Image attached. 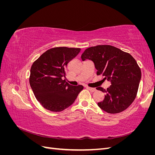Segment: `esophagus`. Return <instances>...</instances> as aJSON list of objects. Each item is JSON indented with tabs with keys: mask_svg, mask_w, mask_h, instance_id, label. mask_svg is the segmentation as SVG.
Returning <instances> with one entry per match:
<instances>
[{
	"mask_svg": "<svg viewBox=\"0 0 155 155\" xmlns=\"http://www.w3.org/2000/svg\"><path fill=\"white\" fill-rule=\"evenodd\" d=\"M86 88L88 89V90H89L91 92H94L96 91V88H91V87H86Z\"/></svg>",
	"mask_w": 155,
	"mask_h": 155,
	"instance_id": "esophagus-1",
	"label": "esophagus"
}]
</instances>
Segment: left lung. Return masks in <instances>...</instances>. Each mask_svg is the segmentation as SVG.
I'll return each instance as SVG.
<instances>
[{
    "label": "left lung",
    "instance_id": "1",
    "mask_svg": "<svg viewBox=\"0 0 155 155\" xmlns=\"http://www.w3.org/2000/svg\"><path fill=\"white\" fill-rule=\"evenodd\" d=\"M83 61L91 60L94 64L97 75L102 74L104 80L110 82L104 100L97 103L100 109L108 113L116 114L125 110L134 100L141 79V70L132 55L110 45H97L85 50Z\"/></svg>",
    "mask_w": 155,
    "mask_h": 155
}]
</instances>
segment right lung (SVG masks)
<instances>
[{
    "mask_svg": "<svg viewBox=\"0 0 155 155\" xmlns=\"http://www.w3.org/2000/svg\"><path fill=\"white\" fill-rule=\"evenodd\" d=\"M80 48L57 47L42 54L30 69V85L38 101L46 109L61 112L71 105L82 85L73 86L66 78L68 63L79 53Z\"/></svg>",
    "mask_w": 155,
    "mask_h": 155,
    "instance_id": "right-lung-1",
    "label": "right lung"
}]
</instances>
